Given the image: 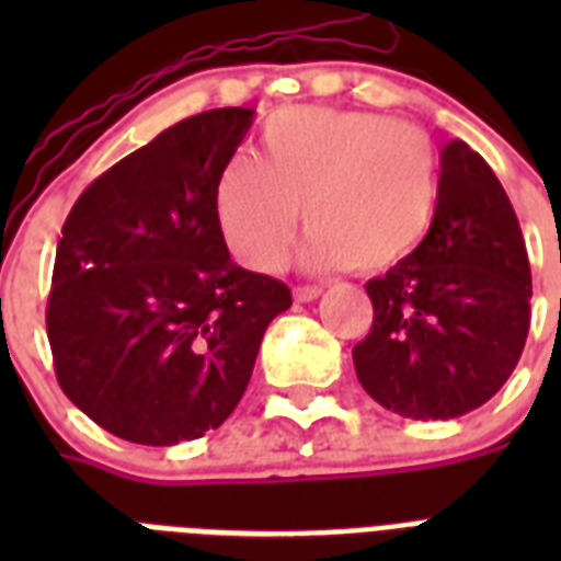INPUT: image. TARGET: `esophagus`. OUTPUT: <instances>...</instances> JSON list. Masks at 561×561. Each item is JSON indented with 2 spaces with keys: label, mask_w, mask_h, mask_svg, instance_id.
Returning <instances> with one entry per match:
<instances>
[{
  "label": "esophagus",
  "mask_w": 561,
  "mask_h": 561,
  "mask_svg": "<svg viewBox=\"0 0 561 561\" xmlns=\"http://www.w3.org/2000/svg\"><path fill=\"white\" fill-rule=\"evenodd\" d=\"M320 294H323L320 285H299V288H294V297H297L299 302H314Z\"/></svg>",
  "instance_id": "esophagus-1"
}]
</instances>
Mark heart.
Listing matches in <instances>:
<instances>
[{
    "instance_id": "obj_1",
    "label": "heart",
    "mask_w": 561,
    "mask_h": 561,
    "mask_svg": "<svg viewBox=\"0 0 561 561\" xmlns=\"http://www.w3.org/2000/svg\"><path fill=\"white\" fill-rule=\"evenodd\" d=\"M436 197V151L419 127L355 110L290 107L264 125L259 157L238 151L220 169L215 215L238 262L273 273L302 203L308 267L375 273L416 250Z\"/></svg>"
}]
</instances>
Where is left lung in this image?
<instances>
[{"label": "left lung", "mask_w": 561, "mask_h": 561, "mask_svg": "<svg viewBox=\"0 0 561 561\" xmlns=\"http://www.w3.org/2000/svg\"><path fill=\"white\" fill-rule=\"evenodd\" d=\"M373 329L352 350L360 387L408 419H457L486 404L530 332V262L501 180L451 139L427 236L367 282Z\"/></svg>", "instance_id": "left-lung-1"}]
</instances>
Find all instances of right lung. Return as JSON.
Segmentation results:
<instances>
[{"instance_id":"obj_1","label":"right lung","mask_w":561,"mask_h":561,"mask_svg":"<svg viewBox=\"0 0 561 561\" xmlns=\"http://www.w3.org/2000/svg\"><path fill=\"white\" fill-rule=\"evenodd\" d=\"M253 107L183 118L104 171L57 241L46 329L75 408L139 445L197 439L236 410L285 282L238 267L215 183Z\"/></svg>"}]
</instances>
